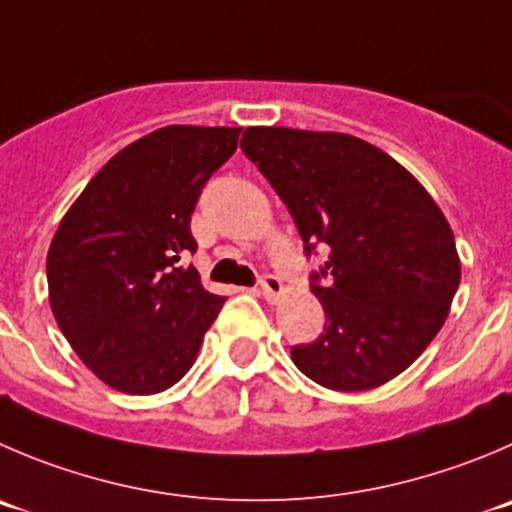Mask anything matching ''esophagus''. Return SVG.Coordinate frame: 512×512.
<instances>
[{
	"mask_svg": "<svg viewBox=\"0 0 512 512\" xmlns=\"http://www.w3.org/2000/svg\"><path fill=\"white\" fill-rule=\"evenodd\" d=\"M259 289H261V294H264L266 301H279L281 294H284V284H281L279 276H274V274L261 276Z\"/></svg>",
	"mask_w": 512,
	"mask_h": 512,
	"instance_id": "34e87169",
	"label": "esophagus"
}]
</instances>
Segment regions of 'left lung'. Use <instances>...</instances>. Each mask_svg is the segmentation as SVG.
I'll use <instances>...</instances> for the list:
<instances>
[{
  "label": "left lung",
  "instance_id": "8db88e82",
  "mask_svg": "<svg viewBox=\"0 0 512 512\" xmlns=\"http://www.w3.org/2000/svg\"><path fill=\"white\" fill-rule=\"evenodd\" d=\"M241 150L289 208L306 259L329 253L309 276L324 334L291 347L296 367L337 392L405 372L460 286L455 236L430 193L354 135L248 128Z\"/></svg>",
  "mask_w": 512,
  "mask_h": 512
}]
</instances>
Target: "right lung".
I'll return each mask as SVG.
<instances>
[{"instance_id": "right-lung-1", "label": "right lung", "mask_w": 512, "mask_h": 512, "mask_svg": "<svg viewBox=\"0 0 512 512\" xmlns=\"http://www.w3.org/2000/svg\"><path fill=\"white\" fill-rule=\"evenodd\" d=\"M241 128L168 125L135 140L87 183L47 253L50 304L77 357L128 394L173 387L196 362L226 296L180 259L191 216Z\"/></svg>"}]
</instances>
